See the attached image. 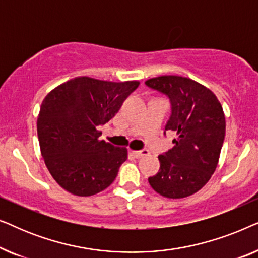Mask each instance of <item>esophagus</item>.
Returning a JSON list of instances; mask_svg holds the SVG:
<instances>
[{"label":"esophagus","mask_w":258,"mask_h":258,"mask_svg":"<svg viewBox=\"0 0 258 258\" xmlns=\"http://www.w3.org/2000/svg\"><path fill=\"white\" fill-rule=\"evenodd\" d=\"M133 156L136 157V158H141L143 156H147V155H149V151L147 149H142V150H133L132 151Z\"/></svg>","instance_id":"obj_1"}]
</instances>
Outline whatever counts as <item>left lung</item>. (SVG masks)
Returning a JSON list of instances; mask_svg holds the SVG:
<instances>
[{
  "label": "left lung",
  "mask_w": 258,
  "mask_h": 258,
  "mask_svg": "<svg viewBox=\"0 0 258 258\" xmlns=\"http://www.w3.org/2000/svg\"><path fill=\"white\" fill-rule=\"evenodd\" d=\"M146 86L169 98L165 130L177 133L174 148L158 156L160 171L148 181L162 196L184 199L202 189L217 167L225 136L223 109L213 91L186 77H155Z\"/></svg>",
  "instance_id": "8db88e82"
}]
</instances>
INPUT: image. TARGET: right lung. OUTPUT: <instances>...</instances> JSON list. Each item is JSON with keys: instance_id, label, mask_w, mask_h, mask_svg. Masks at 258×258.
<instances>
[{"instance_id": "1", "label": "right lung", "mask_w": 258, "mask_h": 258, "mask_svg": "<svg viewBox=\"0 0 258 258\" xmlns=\"http://www.w3.org/2000/svg\"><path fill=\"white\" fill-rule=\"evenodd\" d=\"M140 82H109L82 76L56 87L37 118L41 154L52 178L76 196L107 189L128 158L126 148L100 140L97 128L117 114Z\"/></svg>"}]
</instances>
